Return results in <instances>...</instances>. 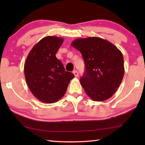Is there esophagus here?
I'll return each mask as SVG.
<instances>
[{"label":"esophagus","instance_id":"esophagus-1","mask_svg":"<svg viewBox=\"0 0 145 145\" xmlns=\"http://www.w3.org/2000/svg\"><path fill=\"white\" fill-rule=\"evenodd\" d=\"M73 74H74L75 77H77L78 76V72H77V70H74V71H73Z\"/></svg>","mask_w":145,"mask_h":145}]
</instances>
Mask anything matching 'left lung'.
<instances>
[{"mask_svg":"<svg viewBox=\"0 0 145 145\" xmlns=\"http://www.w3.org/2000/svg\"><path fill=\"white\" fill-rule=\"evenodd\" d=\"M72 46L82 54L85 73L80 82L94 101L109 99L116 93L124 76L122 53L113 44L98 37L76 39Z\"/></svg>","mask_w":145,"mask_h":145,"instance_id":"1","label":"left lung"}]
</instances>
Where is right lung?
Returning a JSON list of instances; mask_svg holds the SVG:
<instances>
[{
	"instance_id": "right-lung-1",
	"label": "right lung",
	"mask_w": 145,
	"mask_h": 145,
	"mask_svg": "<svg viewBox=\"0 0 145 145\" xmlns=\"http://www.w3.org/2000/svg\"><path fill=\"white\" fill-rule=\"evenodd\" d=\"M63 38L48 36L38 42L27 57L24 74L29 89L44 103L56 102L67 91L74 75L67 72L56 57Z\"/></svg>"
}]
</instances>
